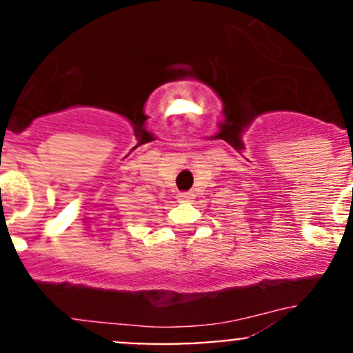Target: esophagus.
Segmentation results:
<instances>
[{"mask_svg": "<svg viewBox=\"0 0 353 353\" xmlns=\"http://www.w3.org/2000/svg\"><path fill=\"white\" fill-rule=\"evenodd\" d=\"M193 198H194V194L191 193V191H188V193L177 194V199H179V201H193Z\"/></svg>", "mask_w": 353, "mask_h": 353, "instance_id": "esophagus-1", "label": "esophagus"}]
</instances>
